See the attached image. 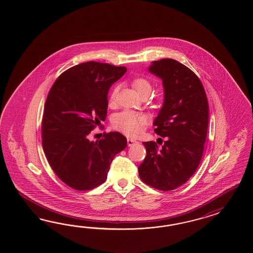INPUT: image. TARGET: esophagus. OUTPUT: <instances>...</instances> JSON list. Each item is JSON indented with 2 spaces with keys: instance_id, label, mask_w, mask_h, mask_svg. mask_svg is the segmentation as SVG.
Segmentation results:
<instances>
[{
  "instance_id": "obj_1",
  "label": "esophagus",
  "mask_w": 253,
  "mask_h": 253,
  "mask_svg": "<svg viewBox=\"0 0 253 253\" xmlns=\"http://www.w3.org/2000/svg\"><path fill=\"white\" fill-rule=\"evenodd\" d=\"M135 143H137V141H135V140H133V139H130V138H128L127 139V144H128V146H131L133 144H135Z\"/></svg>"
}]
</instances>
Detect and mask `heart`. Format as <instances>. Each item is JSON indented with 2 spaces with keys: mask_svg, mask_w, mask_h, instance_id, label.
Listing matches in <instances>:
<instances>
[{
  "mask_svg": "<svg viewBox=\"0 0 253 253\" xmlns=\"http://www.w3.org/2000/svg\"><path fill=\"white\" fill-rule=\"evenodd\" d=\"M131 85L135 90V92H137L140 96L144 94L149 95L152 89L150 82L144 77H137L133 79V81L131 82ZM118 91H119V87L116 86L110 93L109 101L111 103L115 101ZM146 124H147V119L146 116L142 115L134 111H130V110H126L121 113H118L113 118V121H112V125L116 130H120L125 135L130 136V137H135L138 134H140L142 130L146 128Z\"/></svg>",
  "mask_w": 253,
  "mask_h": 253,
  "instance_id": "heart-1",
  "label": "heart"
}]
</instances>
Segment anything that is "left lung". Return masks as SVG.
<instances>
[{
  "label": "left lung",
  "instance_id": "8db88e82",
  "mask_svg": "<svg viewBox=\"0 0 253 253\" xmlns=\"http://www.w3.org/2000/svg\"><path fill=\"white\" fill-rule=\"evenodd\" d=\"M148 70L161 78L164 87V102L153 125L165 141L161 148L152 141L143 143L146 156L138 171L144 183L169 191L185 184L199 167L207 137L209 104L199 77L180 62L161 59L152 62Z\"/></svg>",
  "mask_w": 253,
  "mask_h": 253
}]
</instances>
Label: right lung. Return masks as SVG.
<instances>
[{
	"label": "right lung",
	"mask_w": 253,
	"mask_h": 253,
	"mask_svg": "<svg viewBox=\"0 0 253 253\" xmlns=\"http://www.w3.org/2000/svg\"><path fill=\"white\" fill-rule=\"evenodd\" d=\"M125 67L89 61L64 71L49 91L42 122V147L55 174L69 187L85 191L107 180L114 157L127 146L118 131L95 142L88 134L106 120L110 86Z\"/></svg>",
	"instance_id": "right-lung-1"
}]
</instances>
